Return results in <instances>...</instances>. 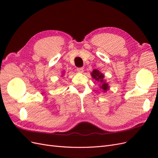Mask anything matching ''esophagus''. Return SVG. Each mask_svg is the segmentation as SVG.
Listing matches in <instances>:
<instances>
[{
	"label": "esophagus",
	"mask_w": 158,
	"mask_h": 158,
	"mask_svg": "<svg viewBox=\"0 0 158 158\" xmlns=\"http://www.w3.org/2000/svg\"><path fill=\"white\" fill-rule=\"evenodd\" d=\"M77 71L79 72L80 73H82L84 72V68L83 67H80V68H78L77 69Z\"/></svg>",
	"instance_id": "obj_1"
}]
</instances>
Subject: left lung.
Masks as SVG:
<instances>
[{
  "label": "left lung",
  "mask_w": 158,
  "mask_h": 158,
  "mask_svg": "<svg viewBox=\"0 0 158 158\" xmlns=\"http://www.w3.org/2000/svg\"><path fill=\"white\" fill-rule=\"evenodd\" d=\"M92 77L99 84L100 88L102 89L103 92H106L107 90L109 89V85L108 83L105 80V76L103 73L97 69H94L91 73Z\"/></svg>",
  "instance_id": "left-lung-1"
}]
</instances>
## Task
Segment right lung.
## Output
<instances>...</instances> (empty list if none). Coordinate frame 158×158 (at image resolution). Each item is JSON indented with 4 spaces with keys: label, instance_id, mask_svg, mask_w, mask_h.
<instances>
[{
    "label": "right lung",
    "instance_id": "1",
    "mask_svg": "<svg viewBox=\"0 0 158 158\" xmlns=\"http://www.w3.org/2000/svg\"><path fill=\"white\" fill-rule=\"evenodd\" d=\"M64 73H63V74H63V75H62V76H63V75H64Z\"/></svg>",
    "mask_w": 158,
    "mask_h": 158
}]
</instances>
